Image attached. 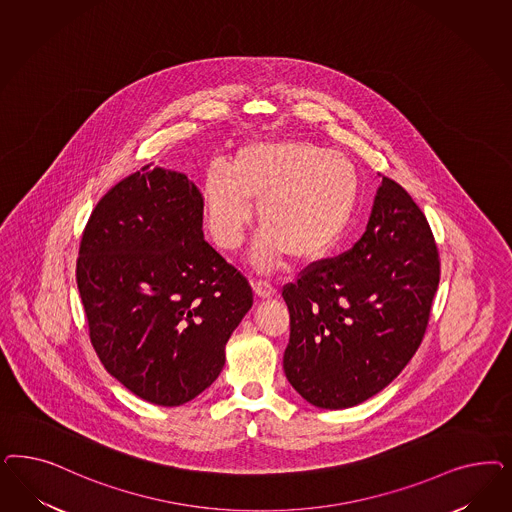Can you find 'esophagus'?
Wrapping results in <instances>:
<instances>
[{
    "mask_svg": "<svg viewBox=\"0 0 512 512\" xmlns=\"http://www.w3.org/2000/svg\"><path fill=\"white\" fill-rule=\"evenodd\" d=\"M252 288H254V294L258 297H262V299L273 297L275 296V292H277L269 282L265 281L252 282Z\"/></svg>",
    "mask_w": 512,
    "mask_h": 512,
    "instance_id": "obj_1",
    "label": "esophagus"
}]
</instances>
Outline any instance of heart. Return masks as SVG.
I'll return each mask as SVG.
<instances>
[{
	"label": "heart",
	"mask_w": 512,
	"mask_h": 512,
	"mask_svg": "<svg viewBox=\"0 0 512 512\" xmlns=\"http://www.w3.org/2000/svg\"><path fill=\"white\" fill-rule=\"evenodd\" d=\"M201 192L207 230L222 250L241 247L256 205L262 228L252 262L267 271L286 254L299 264L330 254L356 211L360 177L343 154L309 141H252L233 165L211 160Z\"/></svg>",
	"instance_id": "b5f03b06"
}]
</instances>
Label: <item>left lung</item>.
Listing matches in <instances>:
<instances>
[{
  "label": "left lung",
  "instance_id": "1",
  "mask_svg": "<svg viewBox=\"0 0 512 512\" xmlns=\"http://www.w3.org/2000/svg\"><path fill=\"white\" fill-rule=\"evenodd\" d=\"M439 275L426 216L382 177L362 239L282 288L290 311L282 365L297 394L331 411L379 394L420 347Z\"/></svg>",
  "mask_w": 512,
  "mask_h": 512
}]
</instances>
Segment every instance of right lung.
Masks as SVG:
<instances>
[{
	"instance_id": "1",
	"label": "right lung",
	"mask_w": 512,
	"mask_h": 512,
	"mask_svg": "<svg viewBox=\"0 0 512 512\" xmlns=\"http://www.w3.org/2000/svg\"><path fill=\"white\" fill-rule=\"evenodd\" d=\"M77 286L99 362L135 396L177 407L220 375L252 307L247 279L203 239V196L145 165L86 222Z\"/></svg>"
}]
</instances>
